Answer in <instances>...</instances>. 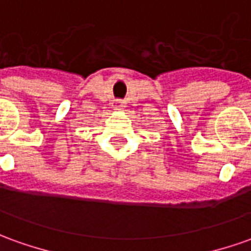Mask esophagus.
Wrapping results in <instances>:
<instances>
[{"instance_id":"esophagus-1","label":"esophagus","mask_w":251,"mask_h":251,"mask_svg":"<svg viewBox=\"0 0 251 251\" xmlns=\"http://www.w3.org/2000/svg\"><path fill=\"white\" fill-rule=\"evenodd\" d=\"M113 108H115L116 110H123V109H124V102H123V101H115V102H113Z\"/></svg>"}]
</instances>
